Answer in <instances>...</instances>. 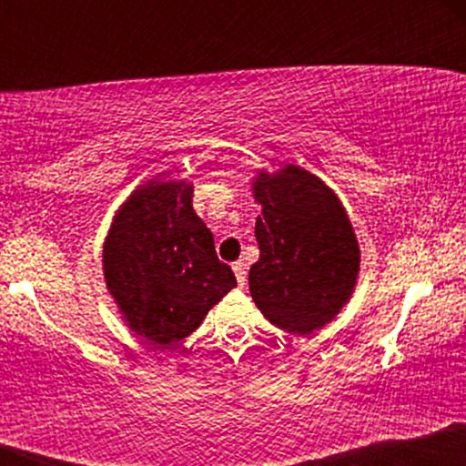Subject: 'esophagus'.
Instances as JSON below:
<instances>
[{"label":"esophagus","mask_w":466,"mask_h":466,"mask_svg":"<svg viewBox=\"0 0 466 466\" xmlns=\"http://www.w3.org/2000/svg\"><path fill=\"white\" fill-rule=\"evenodd\" d=\"M232 269H234V276H237V282L240 287H245V282H248V265L245 263H234L232 265Z\"/></svg>","instance_id":"esophagus-1"}]
</instances>
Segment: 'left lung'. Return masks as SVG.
Segmentation results:
<instances>
[{"label": "left lung", "instance_id": "8db88e82", "mask_svg": "<svg viewBox=\"0 0 466 466\" xmlns=\"http://www.w3.org/2000/svg\"><path fill=\"white\" fill-rule=\"evenodd\" d=\"M251 192L263 206L251 298L278 329L311 335L350 300L360 276V243L346 208L322 179L293 164L274 175L260 170Z\"/></svg>", "mask_w": 466, "mask_h": 466}]
</instances>
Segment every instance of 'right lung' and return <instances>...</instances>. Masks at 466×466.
Wrapping results in <instances>:
<instances>
[{
  "label": "right lung",
  "mask_w": 466,
  "mask_h": 466,
  "mask_svg": "<svg viewBox=\"0 0 466 466\" xmlns=\"http://www.w3.org/2000/svg\"><path fill=\"white\" fill-rule=\"evenodd\" d=\"M103 274L127 326L157 349L199 329L237 287L192 210L188 181L151 179L131 192L105 238Z\"/></svg>",
  "instance_id": "obj_1"
}]
</instances>
